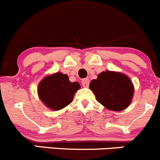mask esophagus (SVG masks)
Instances as JSON below:
<instances>
[{"label":"esophagus","instance_id":"esophagus-1","mask_svg":"<svg viewBox=\"0 0 160 160\" xmlns=\"http://www.w3.org/2000/svg\"><path fill=\"white\" fill-rule=\"evenodd\" d=\"M82 84L84 88H87V87H88V85H89V79L88 78H84L82 81Z\"/></svg>","mask_w":160,"mask_h":160}]
</instances>
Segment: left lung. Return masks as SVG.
<instances>
[{"instance_id":"1","label":"left lung","mask_w":160,"mask_h":160,"mask_svg":"<svg viewBox=\"0 0 160 160\" xmlns=\"http://www.w3.org/2000/svg\"><path fill=\"white\" fill-rule=\"evenodd\" d=\"M89 88L96 100L105 108L121 111L128 108L134 96V85L128 75L121 72L106 71L91 81Z\"/></svg>"}]
</instances>
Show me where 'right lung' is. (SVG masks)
<instances>
[{
	"mask_svg": "<svg viewBox=\"0 0 160 160\" xmlns=\"http://www.w3.org/2000/svg\"><path fill=\"white\" fill-rule=\"evenodd\" d=\"M80 88L78 82H71L67 75L56 72L44 77L39 82L37 93L46 107L57 111L69 105Z\"/></svg>",
	"mask_w": 160,
	"mask_h": 160,
	"instance_id": "1",
	"label": "right lung"
}]
</instances>
